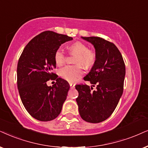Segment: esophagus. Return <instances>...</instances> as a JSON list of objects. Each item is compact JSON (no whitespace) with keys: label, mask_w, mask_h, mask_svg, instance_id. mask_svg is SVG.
I'll return each instance as SVG.
<instances>
[{"label":"esophagus","mask_w":148,"mask_h":148,"mask_svg":"<svg viewBox=\"0 0 148 148\" xmlns=\"http://www.w3.org/2000/svg\"><path fill=\"white\" fill-rule=\"evenodd\" d=\"M70 87L72 88V89H74V87H75V85H74V84L72 83H70Z\"/></svg>","instance_id":"1"}]
</instances>
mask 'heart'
<instances>
[{
  "label": "heart",
  "instance_id": "obj_1",
  "mask_svg": "<svg viewBox=\"0 0 148 148\" xmlns=\"http://www.w3.org/2000/svg\"><path fill=\"white\" fill-rule=\"evenodd\" d=\"M69 50L72 53L76 54L74 63H80L84 68H89L93 65L96 59V54L93 50H89L85 44L80 42L73 43L69 46ZM55 61L58 66L64 64L65 55L62 48H59L55 53ZM65 65L59 70V75L65 80L74 82L83 74L81 65Z\"/></svg>",
  "mask_w": 148,
  "mask_h": 148
}]
</instances>
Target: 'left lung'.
Instances as JSON below:
<instances>
[{"label":"left lung","mask_w":148,"mask_h":148,"mask_svg":"<svg viewBox=\"0 0 148 148\" xmlns=\"http://www.w3.org/2000/svg\"><path fill=\"white\" fill-rule=\"evenodd\" d=\"M95 48L96 60L84 80L96 85H76V102L81 118L87 122L100 123L113 113L122 96L126 68L118 48L99 37H81Z\"/></svg>","instance_id":"obj_1"}]
</instances>
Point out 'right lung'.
<instances>
[{
    "label": "right lung",
    "mask_w": 148,
    "mask_h": 148,
    "mask_svg": "<svg viewBox=\"0 0 148 148\" xmlns=\"http://www.w3.org/2000/svg\"><path fill=\"white\" fill-rule=\"evenodd\" d=\"M72 37L52 31H44L32 39L23 50L17 67V84L26 110L35 119L48 121L55 119L66 100L70 85L51 72L56 68L55 53ZM56 79L52 87L46 82Z\"/></svg>",
    "instance_id": "right-lung-1"
}]
</instances>
